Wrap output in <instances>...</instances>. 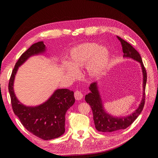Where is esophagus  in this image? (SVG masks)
<instances>
[{
  "mask_svg": "<svg viewBox=\"0 0 158 158\" xmlns=\"http://www.w3.org/2000/svg\"><path fill=\"white\" fill-rule=\"evenodd\" d=\"M74 97L77 101H80L83 98V94L80 91L77 90L74 92Z\"/></svg>",
  "mask_w": 158,
  "mask_h": 158,
  "instance_id": "obj_1",
  "label": "esophagus"
}]
</instances>
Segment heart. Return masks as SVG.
<instances>
[{
  "instance_id": "heart-1",
  "label": "heart",
  "mask_w": 158,
  "mask_h": 158,
  "mask_svg": "<svg viewBox=\"0 0 158 158\" xmlns=\"http://www.w3.org/2000/svg\"><path fill=\"white\" fill-rule=\"evenodd\" d=\"M110 58V50L106 46L95 42L84 43L70 51L69 63L64 62L63 68L65 74L74 79L79 77L78 70L85 67V74L95 78L105 71Z\"/></svg>"
}]
</instances>
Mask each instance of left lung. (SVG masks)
<instances>
[{
  "instance_id": "8db88e82",
  "label": "left lung",
  "mask_w": 158,
  "mask_h": 158,
  "mask_svg": "<svg viewBox=\"0 0 158 158\" xmlns=\"http://www.w3.org/2000/svg\"><path fill=\"white\" fill-rule=\"evenodd\" d=\"M120 41L124 58L132 59L140 63L143 73V97L138 108L131 114L126 116H114L108 113L103 105L101 96L99 90L97 81L90 84L89 89L90 92L85 97L87 103L90 105L94 114L95 127L97 131L101 132H113L118 130L125 129L135 120L142 112L144 105L145 88L147 80L146 69L139 52L128 42L125 41L119 36H117Z\"/></svg>"
}]
</instances>
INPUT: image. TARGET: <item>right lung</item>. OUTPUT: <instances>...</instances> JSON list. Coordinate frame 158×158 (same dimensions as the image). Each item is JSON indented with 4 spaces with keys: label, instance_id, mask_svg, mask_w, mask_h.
Masks as SVG:
<instances>
[{
    "label": "right lung",
    "instance_id": "right-lung-1",
    "mask_svg": "<svg viewBox=\"0 0 158 158\" xmlns=\"http://www.w3.org/2000/svg\"><path fill=\"white\" fill-rule=\"evenodd\" d=\"M46 52L43 42L32 44L21 56L9 81L8 91L14 114L27 130L43 140H51L62 135L64 131L65 114L75 102L74 92L69 89H57L44 102L38 106H26L15 96L14 85L18 69L29 58L42 55Z\"/></svg>",
    "mask_w": 158,
    "mask_h": 158
}]
</instances>
